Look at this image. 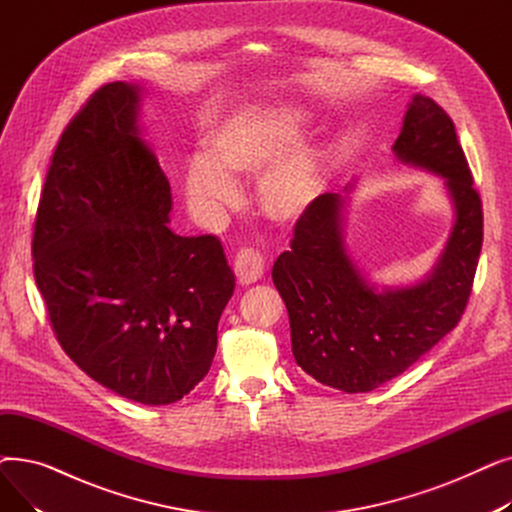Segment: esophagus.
Wrapping results in <instances>:
<instances>
[{"label":"esophagus","instance_id":"1","mask_svg":"<svg viewBox=\"0 0 512 512\" xmlns=\"http://www.w3.org/2000/svg\"><path fill=\"white\" fill-rule=\"evenodd\" d=\"M234 272L242 286H249L263 276V257L255 249H238L234 255Z\"/></svg>","mask_w":512,"mask_h":512}]
</instances>
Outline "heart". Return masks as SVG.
Instances as JSON below:
<instances>
[{"label": "heart", "mask_w": 512, "mask_h": 512, "mask_svg": "<svg viewBox=\"0 0 512 512\" xmlns=\"http://www.w3.org/2000/svg\"><path fill=\"white\" fill-rule=\"evenodd\" d=\"M305 124V112L292 105L245 107L211 126L203 155L186 170V197L201 215H222L238 205V178H253L267 167L259 184L261 209L278 222L299 220L321 186V159L313 147H292ZM287 153L284 154L283 151Z\"/></svg>", "instance_id": "obj_1"}]
</instances>
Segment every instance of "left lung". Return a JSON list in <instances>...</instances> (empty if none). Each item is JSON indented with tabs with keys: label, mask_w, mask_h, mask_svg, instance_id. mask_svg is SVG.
<instances>
[{
	"label": "left lung",
	"mask_w": 512,
	"mask_h": 512,
	"mask_svg": "<svg viewBox=\"0 0 512 512\" xmlns=\"http://www.w3.org/2000/svg\"><path fill=\"white\" fill-rule=\"evenodd\" d=\"M392 151L402 164L442 176L456 209L448 245L427 280L375 292L344 251L342 199L334 193L313 199L272 270L288 309L294 361L317 382L351 394L394 380L456 328L483 242L467 157L434 99L413 97Z\"/></svg>",
	"instance_id": "1"
}]
</instances>
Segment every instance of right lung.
<instances>
[{
    "label": "right lung",
    "mask_w": 512,
    "mask_h": 512,
    "mask_svg": "<svg viewBox=\"0 0 512 512\" xmlns=\"http://www.w3.org/2000/svg\"><path fill=\"white\" fill-rule=\"evenodd\" d=\"M139 87H99L43 184L33 272L49 324L89 378L170 405L207 375L236 278L218 236L168 228L170 182L137 128Z\"/></svg>",
    "instance_id": "right-lung-1"
}]
</instances>
